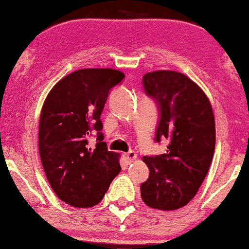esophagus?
<instances>
[{"instance_id": "obj_1", "label": "esophagus", "mask_w": 249, "mask_h": 249, "mask_svg": "<svg viewBox=\"0 0 249 249\" xmlns=\"http://www.w3.org/2000/svg\"><path fill=\"white\" fill-rule=\"evenodd\" d=\"M124 158L126 159L128 162H131L137 158V153L134 152V151H128L127 153H124Z\"/></svg>"}]
</instances>
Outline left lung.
Segmentation results:
<instances>
[{"instance_id": "8db88e82", "label": "left lung", "mask_w": 249, "mask_h": 249, "mask_svg": "<svg viewBox=\"0 0 249 249\" xmlns=\"http://www.w3.org/2000/svg\"><path fill=\"white\" fill-rule=\"evenodd\" d=\"M142 88L158 107L154 142L168 141L166 153L142 157L150 170L141 185L142 201L157 210H178L194 198L212 162V107L204 91L177 71L145 73Z\"/></svg>"}]
</instances>
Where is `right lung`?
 Instances as JSON below:
<instances>
[{
  "instance_id": "right-lung-1",
  "label": "right lung",
  "mask_w": 249,
  "mask_h": 249,
  "mask_svg": "<svg viewBox=\"0 0 249 249\" xmlns=\"http://www.w3.org/2000/svg\"><path fill=\"white\" fill-rule=\"evenodd\" d=\"M125 75L112 69H82L50 91L39 118L38 147L45 176L59 199L92 207L121 172L118 154L107 150L101 115L111 89ZM96 134V146L87 139Z\"/></svg>"
}]
</instances>
